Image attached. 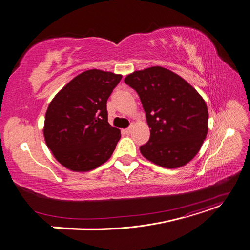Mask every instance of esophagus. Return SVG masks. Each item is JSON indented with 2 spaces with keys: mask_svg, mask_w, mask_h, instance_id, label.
Listing matches in <instances>:
<instances>
[{
  "mask_svg": "<svg viewBox=\"0 0 250 250\" xmlns=\"http://www.w3.org/2000/svg\"><path fill=\"white\" fill-rule=\"evenodd\" d=\"M131 130H132V128L129 127V128H127V129H124V132L126 134H129V133H131Z\"/></svg>",
  "mask_w": 250,
  "mask_h": 250,
  "instance_id": "obj_1",
  "label": "esophagus"
}]
</instances>
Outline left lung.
<instances>
[{
	"label": "left lung",
	"instance_id": "obj_1",
	"mask_svg": "<svg viewBox=\"0 0 250 250\" xmlns=\"http://www.w3.org/2000/svg\"><path fill=\"white\" fill-rule=\"evenodd\" d=\"M124 81L140 96L151 128L149 141L140 148L142 155L167 169L191 162L208 129L207 103L197 90L162 66L135 71Z\"/></svg>",
	"mask_w": 250,
	"mask_h": 250
}]
</instances>
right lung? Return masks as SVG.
Instances as JSON below:
<instances>
[{
    "label": "right lung",
    "mask_w": 250,
    "mask_h": 250,
    "mask_svg": "<svg viewBox=\"0 0 250 250\" xmlns=\"http://www.w3.org/2000/svg\"><path fill=\"white\" fill-rule=\"evenodd\" d=\"M122 75L88 70L59 90L50 102L43 137L63 167L87 172L109 160L121 131L107 121L106 103Z\"/></svg>",
    "instance_id": "1"
}]
</instances>
